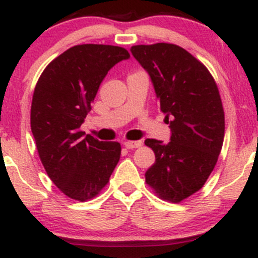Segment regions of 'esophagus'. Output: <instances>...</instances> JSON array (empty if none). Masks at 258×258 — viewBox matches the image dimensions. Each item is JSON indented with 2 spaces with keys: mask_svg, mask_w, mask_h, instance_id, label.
<instances>
[{
  "mask_svg": "<svg viewBox=\"0 0 258 258\" xmlns=\"http://www.w3.org/2000/svg\"><path fill=\"white\" fill-rule=\"evenodd\" d=\"M127 149H135V148H139L142 146V142L141 141H128L123 143Z\"/></svg>",
  "mask_w": 258,
  "mask_h": 258,
  "instance_id": "1",
  "label": "esophagus"
}]
</instances>
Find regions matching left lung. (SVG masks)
Instances as JSON below:
<instances>
[{"instance_id":"8db88e82","label":"left lung","mask_w":258,"mask_h":258,"mask_svg":"<svg viewBox=\"0 0 258 258\" xmlns=\"http://www.w3.org/2000/svg\"><path fill=\"white\" fill-rule=\"evenodd\" d=\"M133 57L152 80L171 141L146 139L155 162L146 182L162 200L179 203L203 188L220 155L224 111L214 78L203 63L172 43L138 44Z\"/></svg>"}]
</instances>
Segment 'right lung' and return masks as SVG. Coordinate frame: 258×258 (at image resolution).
I'll return each instance as SVG.
<instances>
[{
	"mask_svg": "<svg viewBox=\"0 0 258 258\" xmlns=\"http://www.w3.org/2000/svg\"><path fill=\"white\" fill-rule=\"evenodd\" d=\"M130 58L122 47L78 44L46 67L31 103V132L44 170L59 190L93 199L109 182L121 155L117 142L80 131L109 70Z\"/></svg>",
	"mask_w": 258,
	"mask_h": 258,
	"instance_id": "obj_1",
	"label": "right lung"
}]
</instances>
